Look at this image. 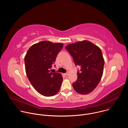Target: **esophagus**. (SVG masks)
<instances>
[{
	"instance_id": "esophagus-1",
	"label": "esophagus",
	"mask_w": 128,
	"mask_h": 128,
	"mask_svg": "<svg viewBox=\"0 0 128 128\" xmlns=\"http://www.w3.org/2000/svg\"><path fill=\"white\" fill-rule=\"evenodd\" d=\"M68 74H68V73H65V74H64V75H65V76H68Z\"/></svg>"
}]
</instances>
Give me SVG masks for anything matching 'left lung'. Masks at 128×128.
<instances>
[{"mask_svg":"<svg viewBox=\"0 0 128 128\" xmlns=\"http://www.w3.org/2000/svg\"><path fill=\"white\" fill-rule=\"evenodd\" d=\"M72 56L75 65L80 67L77 80L72 85L78 94H86L98 84L103 72L104 60L102 51L88 40L69 44L65 48Z\"/></svg>","mask_w":128,"mask_h":128,"instance_id":"left-lung-1","label":"left lung"}]
</instances>
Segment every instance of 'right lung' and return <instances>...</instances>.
Masks as SVG:
<instances>
[{"label":"right lung","mask_w":128,"mask_h":128,"mask_svg":"<svg viewBox=\"0 0 128 128\" xmlns=\"http://www.w3.org/2000/svg\"><path fill=\"white\" fill-rule=\"evenodd\" d=\"M63 44L42 41L32 46L26 53V74L34 88L40 94L51 96L59 90L63 80L61 74L50 72L56 56Z\"/></svg>","instance_id":"1"}]
</instances>
